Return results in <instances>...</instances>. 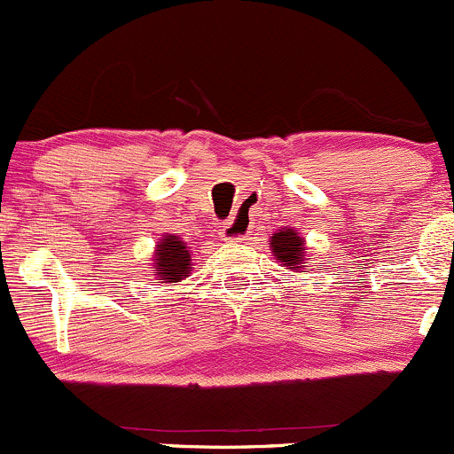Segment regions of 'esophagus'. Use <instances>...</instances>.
Segmentation results:
<instances>
[{"label": "esophagus", "mask_w": 454, "mask_h": 454, "mask_svg": "<svg viewBox=\"0 0 454 454\" xmlns=\"http://www.w3.org/2000/svg\"><path fill=\"white\" fill-rule=\"evenodd\" d=\"M247 233H248V221L242 216L240 212L233 214V216L227 221L225 229H223V238H225V240H231V242L242 240Z\"/></svg>", "instance_id": "34e87169"}]
</instances>
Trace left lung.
<instances>
[{
  "label": "left lung",
  "instance_id": "1",
  "mask_svg": "<svg viewBox=\"0 0 454 454\" xmlns=\"http://www.w3.org/2000/svg\"><path fill=\"white\" fill-rule=\"evenodd\" d=\"M270 251L275 260L281 262V266H286L292 272H305V260H311V257H307L305 240L294 229H277L270 236Z\"/></svg>",
  "mask_w": 454,
  "mask_h": 454
}]
</instances>
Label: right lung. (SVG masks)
Returning <instances> with one entry per match:
<instances>
[{"label": "right lung", "instance_id": "add662e5", "mask_svg": "<svg viewBox=\"0 0 454 454\" xmlns=\"http://www.w3.org/2000/svg\"><path fill=\"white\" fill-rule=\"evenodd\" d=\"M153 264L158 268V284H177V281L186 279L190 268H192L186 242L173 233H167L155 245Z\"/></svg>", "mask_w": 454, "mask_h": 454}]
</instances>
